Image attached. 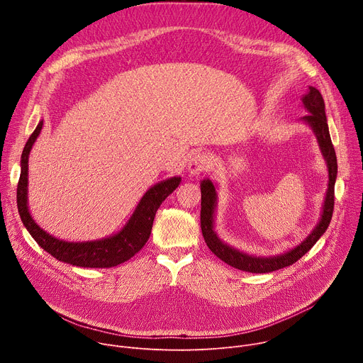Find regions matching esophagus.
Segmentation results:
<instances>
[{"label":"esophagus","mask_w":363,"mask_h":363,"mask_svg":"<svg viewBox=\"0 0 363 363\" xmlns=\"http://www.w3.org/2000/svg\"><path fill=\"white\" fill-rule=\"evenodd\" d=\"M208 157H206L205 153L202 152H196L192 155V158L189 160V164H188V172L192 175V177H196L199 174H202L206 167H208Z\"/></svg>","instance_id":"1"}]
</instances>
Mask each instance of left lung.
I'll return each instance as SVG.
<instances>
[{
    "label": "left lung",
    "instance_id": "8db88e82",
    "mask_svg": "<svg viewBox=\"0 0 363 363\" xmlns=\"http://www.w3.org/2000/svg\"><path fill=\"white\" fill-rule=\"evenodd\" d=\"M303 106L308 115L300 118L301 122L312 128L313 133L316 135L319 147L322 150L323 158L326 161L328 174H329V184L322 206V216L318 225L313 228L298 245L294 248L270 257H257L247 252H242L227 242L221 241L214 230L216 223V210H217V185H214L210 179L201 181V230L203 240L208 245V248L223 260L224 263L230 264L234 269L248 272V273H270L280 270L283 267L291 266L297 260L312 248L318 240L325 234L328 230L332 214H333V205H335V182L337 177V161L335 147L332 145L328 119L325 113V100L320 91L310 86L307 93L301 97Z\"/></svg>",
    "mask_w": 363,
    "mask_h": 363
}]
</instances>
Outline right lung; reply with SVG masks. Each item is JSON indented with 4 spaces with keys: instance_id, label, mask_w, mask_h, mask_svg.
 Here are the masks:
<instances>
[{
    "instance_id": "obj_1",
    "label": "right lung",
    "mask_w": 363,
    "mask_h": 363,
    "mask_svg": "<svg viewBox=\"0 0 363 363\" xmlns=\"http://www.w3.org/2000/svg\"><path fill=\"white\" fill-rule=\"evenodd\" d=\"M43 129V121L28 138L21 155V174L17 186V206L21 221L35 242L59 262L87 269H109L128 262L146 244L152 224L161 203L181 184V177H172L150 186L121 231L101 240L65 241L50 235L31 217L28 210V157Z\"/></svg>"
}]
</instances>
